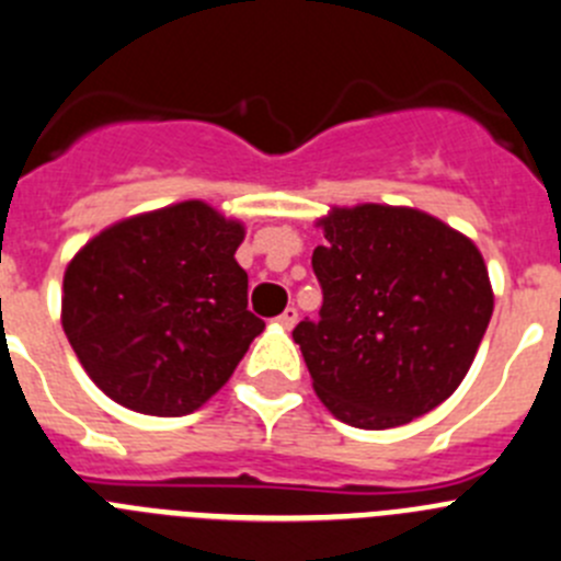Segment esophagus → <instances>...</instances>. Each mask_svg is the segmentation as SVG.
I'll return each mask as SVG.
<instances>
[{
    "instance_id": "obj_1",
    "label": "esophagus",
    "mask_w": 561,
    "mask_h": 561,
    "mask_svg": "<svg viewBox=\"0 0 561 561\" xmlns=\"http://www.w3.org/2000/svg\"><path fill=\"white\" fill-rule=\"evenodd\" d=\"M276 323H279L282 329H293L298 323V310L296 307H287L285 312H282L279 318H276Z\"/></svg>"
}]
</instances>
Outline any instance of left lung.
Masks as SVG:
<instances>
[{
	"label": "left lung",
	"instance_id": "left-lung-1",
	"mask_svg": "<svg viewBox=\"0 0 561 561\" xmlns=\"http://www.w3.org/2000/svg\"><path fill=\"white\" fill-rule=\"evenodd\" d=\"M318 321L293 340L318 399L357 428L404 426L451 396L493 318V285L468 234L415 207L357 204L318 218Z\"/></svg>",
	"mask_w": 561,
	"mask_h": 561
}]
</instances>
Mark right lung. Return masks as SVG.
<instances>
[{"label": "right lung", "mask_w": 561, "mask_h": 561, "mask_svg": "<svg viewBox=\"0 0 561 561\" xmlns=\"http://www.w3.org/2000/svg\"><path fill=\"white\" fill-rule=\"evenodd\" d=\"M243 238V221L191 198L110 224L71 256L62 332L107 399L180 417L227 385L265 329L245 310Z\"/></svg>", "instance_id": "add662e5"}]
</instances>
